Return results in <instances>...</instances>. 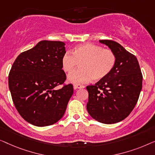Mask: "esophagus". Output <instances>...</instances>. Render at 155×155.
I'll list each match as a JSON object with an SVG mask.
<instances>
[{
  "mask_svg": "<svg viewBox=\"0 0 155 155\" xmlns=\"http://www.w3.org/2000/svg\"><path fill=\"white\" fill-rule=\"evenodd\" d=\"M85 86H83V85L81 84H74V90H77V89H79V88H84Z\"/></svg>",
  "mask_w": 155,
  "mask_h": 155,
  "instance_id": "34e87169",
  "label": "esophagus"
}]
</instances>
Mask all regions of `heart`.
I'll return each mask as SVG.
<instances>
[{
    "mask_svg": "<svg viewBox=\"0 0 155 155\" xmlns=\"http://www.w3.org/2000/svg\"><path fill=\"white\" fill-rule=\"evenodd\" d=\"M116 60V55L111 50L87 43L76 46L71 53H65L61 64L65 72L70 73L81 63V69L68 76L69 82L78 84L91 79L97 81L107 77L114 68Z\"/></svg>",
    "mask_w": 155,
    "mask_h": 155,
    "instance_id": "b5f03b06",
    "label": "heart"
}]
</instances>
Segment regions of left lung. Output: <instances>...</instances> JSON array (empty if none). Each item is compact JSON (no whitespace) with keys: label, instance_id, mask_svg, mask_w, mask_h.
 <instances>
[{"label":"left lung","instance_id":"1","mask_svg":"<svg viewBox=\"0 0 155 155\" xmlns=\"http://www.w3.org/2000/svg\"><path fill=\"white\" fill-rule=\"evenodd\" d=\"M116 55V63L110 74L95 85L86 87L87 110L100 123L111 124L126 119L138 102L143 75L136 57L116 41L100 40Z\"/></svg>","mask_w":155,"mask_h":155}]
</instances>
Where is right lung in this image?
<instances>
[{
    "mask_svg": "<svg viewBox=\"0 0 155 155\" xmlns=\"http://www.w3.org/2000/svg\"><path fill=\"white\" fill-rule=\"evenodd\" d=\"M62 41H41L19 54L8 76V85L17 112L36 126L58 122L64 115L74 88L64 85L66 74L61 60L65 51Z\"/></svg>",
    "mask_w": 155,
    "mask_h": 155,
    "instance_id": "add662e5",
    "label": "right lung"
}]
</instances>
